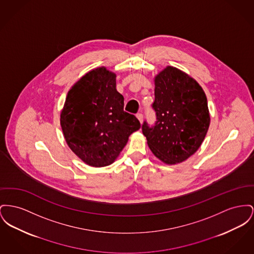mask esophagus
I'll list each match as a JSON object with an SVG mask.
<instances>
[{"label": "esophagus", "instance_id": "34e87169", "mask_svg": "<svg viewBox=\"0 0 254 254\" xmlns=\"http://www.w3.org/2000/svg\"><path fill=\"white\" fill-rule=\"evenodd\" d=\"M136 117H137V119L140 121L141 124L143 123V114H142V113H137V114H136Z\"/></svg>", "mask_w": 254, "mask_h": 254}]
</instances>
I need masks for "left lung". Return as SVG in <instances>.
<instances>
[{
  "label": "left lung",
  "mask_w": 254,
  "mask_h": 254,
  "mask_svg": "<svg viewBox=\"0 0 254 254\" xmlns=\"http://www.w3.org/2000/svg\"><path fill=\"white\" fill-rule=\"evenodd\" d=\"M156 121L142 125L152 153L166 164L180 163L200 147L210 124L205 93L182 71L168 66L154 79Z\"/></svg>",
  "instance_id": "8db88e82"
}]
</instances>
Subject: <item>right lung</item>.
Instances as JSON below:
<instances>
[{
	"instance_id": "1",
	"label": "right lung",
	"mask_w": 254,
	"mask_h": 254,
	"mask_svg": "<svg viewBox=\"0 0 254 254\" xmlns=\"http://www.w3.org/2000/svg\"><path fill=\"white\" fill-rule=\"evenodd\" d=\"M60 124L70 149L93 167L113 163L128 136L141 127L124 110L116 75L105 67L90 71L68 92Z\"/></svg>"
}]
</instances>
